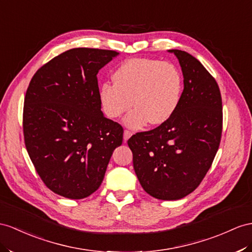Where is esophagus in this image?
Masks as SVG:
<instances>
[{"mask_svg":"<svg viewBox=\"0 0 252 252\" xmlns=\"http://www.w3.org/2000/svg\"><path fill=\"white\" fill-rule=\"evenodd\" d=\"M131 136H132V132L128 131V130H125V132H124V140L126 141Z\"/></svg>","mask_w":252,"mask_h":252,"instance_id":"1","label":"esophagus"}]
</instances>
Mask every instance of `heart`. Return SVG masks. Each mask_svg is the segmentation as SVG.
I'll return each mask as SVG.
<instances>
[{
  "instance_id": "b5f03b06",
  "label": "heart",
  "mask_w": 252,
  "mask_h": 252,
  "mask_svg": "<svg viewBox=\"0 0 252 252\" xmlns=\"http://www.w3.org/2000/svg\"><path fill=\"white\" fill-rule=\"evenodd\" d=\"M114 85L102 84L99 100L106 117L125 118L127 127L140 130L147 124H166L179 107L182 75L173 63L152 59H132L120 63L113 73Z\"/></svg>"
}]
</instances>
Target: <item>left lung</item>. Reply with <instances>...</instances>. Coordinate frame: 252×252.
<instances>
[{
  "label": "left lung",
  "mask_w": 252,
  "mask_h": 252,
  "mask_svg": "<svg viewBox=\"0 0 252 252\" xmlns=\"http://www.w3.org/2000/svg\"><path fill=\"white\" fill-rule=\"evenodd\" d=\"M169 52L177 56L184 77L177 112L166 124L127 140L140 185L160 200L181 199L198 188L222 131L221 94L214 77L188 52Z\"/></svg>",
  "instance_id": "8db88e82"
}]
</instances>
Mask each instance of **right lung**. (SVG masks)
Listing matches in <instances>:
<instances>
[{"label":"right lung","mask_w":252,"mask_h":252,"mask_svg":"<svg viewBox=\"0 0 252 252\" xmlns=\"http://www.w3.org/2000/svg\"><path fill=\"white\" fill-rule=\"evenodd\" d=\"M119 53L75 48L37 70L23 107L24 143L47 188L69 199L92 195L121 146L124 128L104 117L99 70Z\"/></svg>","instance_id":"obj_1"}]
</instances>
